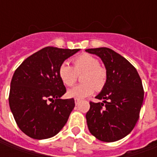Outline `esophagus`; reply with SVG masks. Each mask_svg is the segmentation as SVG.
I'll use <instances>...</instances> for the list:
<instances>
[{
    "mask_svg": "<svg viewBox=\"0 0 157 157\" xmlns=\"http://www.w3.org/2000/svg\"><path fill=\"white\" fill-rule=\"evenodd\" d=\"M79 102H80V100H78V99H75V105H78Z\"/></svg>",
    "mask_w": 157,
    "mask_h": 157,
    "instance_id": "1",
    "label": "esophagus"
}]
</instances>
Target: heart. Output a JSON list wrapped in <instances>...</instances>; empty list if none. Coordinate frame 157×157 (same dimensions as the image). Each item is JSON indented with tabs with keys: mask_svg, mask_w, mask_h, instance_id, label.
<instances>
[{
	"mask_svg": "<svg viewBox=\"0 0 157 157\" xmlns=\"http://www.w3.org/2000/svg\"><path fill=\"white\" fill-rule=\"evenodd\" d=\"M72 61L74 68L67 62H63L58 70L61 82L68 86L75 83L77 74L83 72L81 77L83 83L69 89L67 91L69 98L81 100L92 95L95 88L98 91L105 86L107 72L99 66L98 59L88 54H83L75 57Z\"/></svg>",
	"mask_w": 157,
	"mask_h": 157,
	"instance_id": "heart-1",
	"label": "heart"
}]
</instances>
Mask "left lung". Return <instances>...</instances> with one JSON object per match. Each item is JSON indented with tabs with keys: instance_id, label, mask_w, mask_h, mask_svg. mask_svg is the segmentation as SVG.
Returning <instances> with one entry per match:
<instances>
[{
	"instance_id": "obj_1",
	"label": "left lung",
	"mask_w": 157,
	"mask_h": 157,
	"mask_svg": "<svg viewBox=\"0 0 157 157\" xmlns=\"http://www.w3.org/2000/svg\"><path fill=\"white\" fill-rule=\"evenodd\" d=\"M102 59L107 82L86 114L88 129L96 138L114 142L128 135L139 119L144 100L141 79L136 69L123 56L109 48L86 49Z\"/></svg>"
}]
</instances>
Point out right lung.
I'll list each match as a JSON object with an SVG mask.
<instances>
[{
	"instance_id": "obj_1",
	"label": "right lung",
	"mask_w": 157,
	"mask_h": 157,
	"mask_svg": "<svg viewBox=\"0 0 157 157\" xmlns=\"http://www.w3.org/2000/svg\"><path fill=\"white\" fill-rule=\"evenodd\" d=\"M78 51L80 48L45 47L26 59L14 72L9 105L19 128L29 137L51 138L66 124L75 101L60 98L66 89L58 70Z\"/></svg>"
}]
</instances>
